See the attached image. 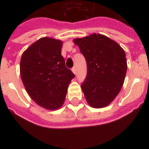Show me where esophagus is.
I'll return each mask as SVG.
<instances>
[{
	"instance_id": "obj_1",
	"label": "esophagus",
	"mask_w": 149,
	"mask_h": 149,
	"mask_svg": "<svg viewBox=\"0 0 149 149\" xmlns=\"http://www.w3.org/2000/svg\"><path fill=\"white\" fill-rule=\"evenodd\" d=\"M72 72H73V73L74 74H76V68H72Z\"/></svg>"
}]
</instances>
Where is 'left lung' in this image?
I'll list each match as a JSON object with an SVG mask.
<instances>
[{
  "label": "left lung",
  "instance_id": "8db88e82",
  "mask_svg": "<svg viewBox=\"0 0 149 149\" xmlns=\"http://www.w3.org/2000/svg\"><path fill=\"white\" fill-rule=\"evenodd\" d=\"M73 42L86 60L87 74L81 89L87 103L93 108L108 106L123 86L127 68L125 52L102 34L75 38Z\"/></svg>",
  "mask_w": 149,
  "mask_h": 149
}]
</instances>
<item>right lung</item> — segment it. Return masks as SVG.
I'll return each instance as SVG.
<instances>
[{
    "label": "right lung",
    "instance_id": "obj_1",
    "mask_svg": "<svg viewBox=\"0 0 149 149\" xmlns=\"http://www.w3.org/2000/svg\"><path fill=\"white\" fill-rule=\"evenodd\" d=\"M63 41L42 37L30 45L20 61L22 81L30 97L45 110L63 105L74 74L65 67L61 56Z\"/></svg>",
    "mask_w": 149,
    "mask_h": 149
}]
</instances>
